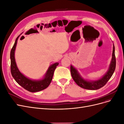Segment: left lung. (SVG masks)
Here are the masks:
<instances>
[{"instance_id":"8db88e82","label":"left lung","mask_w":124,"mask_h":124,"mask_svg":"<svg viewBox=\"0 0 124 124\" xmlns=\"http://www.w3.org/2000/svg\"><path fill=\"white\" fill-rule=\"evenodd\" d=\"M116 67V58L115 55V47L113 46L112 59L110 66L109 69L107 73L101 79L93 82H88L82 78L78 73L77 70L72 66H70L71 76L77 84L81 87L89 90H96L102 87L107 84L108 81L113 75Z\"/></svg>"}]
</instances>
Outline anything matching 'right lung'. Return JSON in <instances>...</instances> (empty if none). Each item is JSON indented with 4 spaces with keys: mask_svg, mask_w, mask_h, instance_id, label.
Returning <instances> with one entry per match:
<instances>
[{
    "mask_svg": "<svg viewBox=\"0 0 124 124\" xmlns=\"http://www.w3.org/2000/svg\"><path fill=\"white\" fill-rule=\"evenodd\" d=\"M18 37L19 36L16 38L10 52L11 74L17 83L27 91L32 93L42 91L47 88L50 84L53 77L54 71L56 67L58 65L59 63H55L50 66L47 71L46 77L42 80L37 81H32L25 77L18 70L15 61L14 51L16 50Z\"/></svg>",
    "mask_w": 124,
    "mask_h": 124,
    "instance_id": "obj_1",
    "label": "right lung"
}]
</instances>
